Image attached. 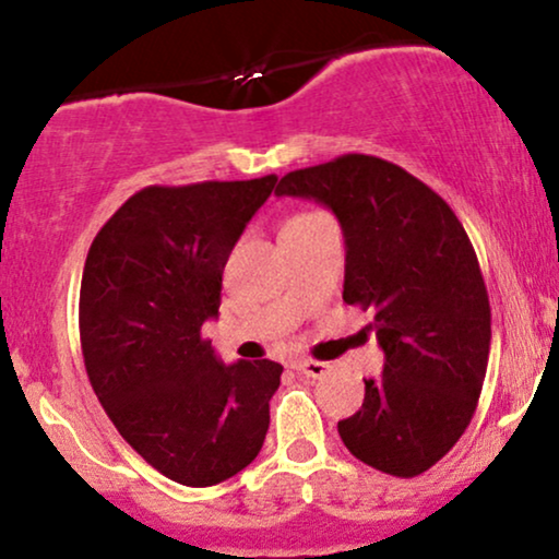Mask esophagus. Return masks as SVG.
Here are the masks:
<instances>
[{"label": "esophagus", "mask_w": 559, "mask_h": 559, "mask_svg": "<svg viewBox=\"0 0 559 559\" xmlns=\"http://www.w3.org/2000/svg\"><path fill=\"white\" fill-rule=\"evenodd\" d=\"M292 368L299 370L301 376L307 378H323L331 370L329 362H318V360H307V357H299V360H292Z\"/></svg>", "instance_id": "obj_1"}]
</instances>
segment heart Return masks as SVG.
Segmentation results:
<instances>
[{"label": "heart", "mask_w": 559, "mask_h": 559, "mask_svg": "<svg viewBox=\"0 0 559 559\" xmlns=\"http://www.w3.org/2000/svg\"><path fill=\"white\" fill-rule=\"evenodd\" d=\"M316 215H320V213H305V215H294V217H288L286 223H294V221H307V217H316ZM284 223V226H286Z\"/></svg>", "instance_id": "obj_1"}]
</instances>
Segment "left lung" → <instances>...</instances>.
Listing matches in <instances>:
<instances>
[{"mask_svg": "<svg viewBox=\"0 0 559 559\" xmlns=\"http://www.w3.org/2000/svg\"><path fill=\"white\" fill-rule=\"evenodd\" d=\"M275 194L338 217L344 301L373 316L386 357L362 407L338 420L344 447L389 476H420L465 433L489 365V294L463 223L433 189L370 155L286 173Z\"/></svg>", "mask_w": 559, "mask_h": 559, "instance_id": "8db88e82", "label": "left lung"}]
</instances>
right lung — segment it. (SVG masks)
<instances>
[{
  "label": "right lung",
  "mask_w": 559,
  "mask_h": 559,
  "mask_svg": "<svg viewBox=\"0 0 559 559\" xmlns=\"http://www.w3.org/2000/svg\"><path fill=\"white\" fill-rule=\"evenodd\" d=\"M252 181L146 186L102 226L81 278V349L96 400L155 471L215 486L260 454L281 386L273 360L215 357L230 249L275 189Z\"/></svg>",
  "instance_id": "1"
}]
</instances>
